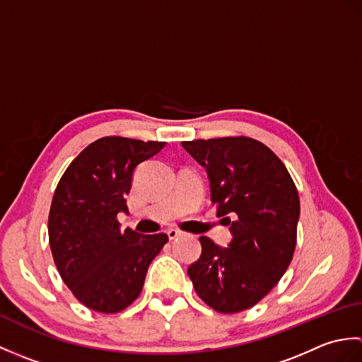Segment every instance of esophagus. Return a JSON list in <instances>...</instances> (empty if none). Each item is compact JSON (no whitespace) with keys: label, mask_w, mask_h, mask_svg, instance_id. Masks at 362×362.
Listing matches in <instances>:
<instances>
[{"label":"esophagus","mask_w":362,"mask_h":362,"mask_svg":"<svg viewBox=\"0 0 362 362\" xmlns=\"http://www.w3.org/2000/svg\"><path fill=\"white\" fill-rule=\"evenodd\" d=\"M166 235H168L169 240H175L177 236L182 235V232H180V230H177V228H169L168 232H166Z\"/></svg>","instance_id":"esophagus-1"}]
</instances>
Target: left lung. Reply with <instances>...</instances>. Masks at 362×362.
<instances>
[{"label": "left lung", "instance_id": "left-lung-1", "mask_svg": "<svg viewBox=\"0 0 362 362\" xmlns=\"http://www.w3.org/2000/svg\"><path fill=\"white\" fill-rule=\"evenodd\" d=\"M182 146L205 168L211 202L233 236L228 247L201 236L202 253L188 267L189 279L213 310H249L279 283L294 255L297 188L283 161L253 138H213Z\"/></svg>", "mask_w": 362, "mask_h": 362}]
</instances>
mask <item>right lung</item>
Masks as SVG:
<instances>
[{"instance_id": "right-lung-1", "label": "right lung", "mask_w": 362, "mask_h": 362, "mask_svg": "<svg viewBox=\"0 0 362 362\" xmlns=\"http://www.w3.org/2000/svg\"><path fill=\"white\" fill-rule=\"evenodd\" d=\"M166 143L104 136L88 144L66 168L52 197L48 233L54 263L74 297L87 308L113 314L140 296L165 233L121 232L118 213L136 166Z\"/></svg>"}]
</instances>
